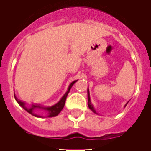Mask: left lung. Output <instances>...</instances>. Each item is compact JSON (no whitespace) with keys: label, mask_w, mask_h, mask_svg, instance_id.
I'll use <instances>...</instances> for the list:
<instances>
[{"label":"left lung","mask_w":151,"mask_h":151,"mask_svg":"<svg viewBox=\"0 0 151 151\" xmlns=\"http://www.w3.org/2000/svg\"><path fill=\"white\" fill-rule=\"evenodd\" d=\"M126 104H125V106H126ZM88 107L89 108L91 109V110H92V111H94L95 113H96V111H95V108H94V107H93V105L91 104V99H90V94H89V90H88Z\"/></svg>","instance_id":"1"}]
</instances>
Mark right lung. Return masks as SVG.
Masks as SVG:
<instances>
[{
    "mask_svg": "<svg viewBox=\"0 0 151 151\" xmlns=\"http://www.w3.org/2000/svg\"><path fill=\"white\" fill-rule=\"evenodd\" d=\"M77 82V81H73V82L69 85V88H68V91H66V93L65 94V95H63L62 98L60 99V100L58 103H56V104H54L53 106H52V107H47V108H43V107H42V106H40V105L39 104H33L32 106H31V108H27L26 106H25V104L23 103L22 101H21V100H19L18 99H17L16 97H15V99H16V101L18 102V104L21 106L22 108H23L26 110V111H27V112H29L30 114H31L32 116H34L35 117H42L40 115H38L35 111V109H43V110H45V111H47V116L48 117H53V116H57L58 114L61 111V110L63 109V108H64V106H65V100H66V98H67V95H68V94H69V91H70V89H71V87L73 86V85L75 83V82Z\"/></svg>",
    "mask_w": 151,
    "mask_h": 151,
    "instance_id": "add662e5",
    "label": "right lung"
}]
</instances>
